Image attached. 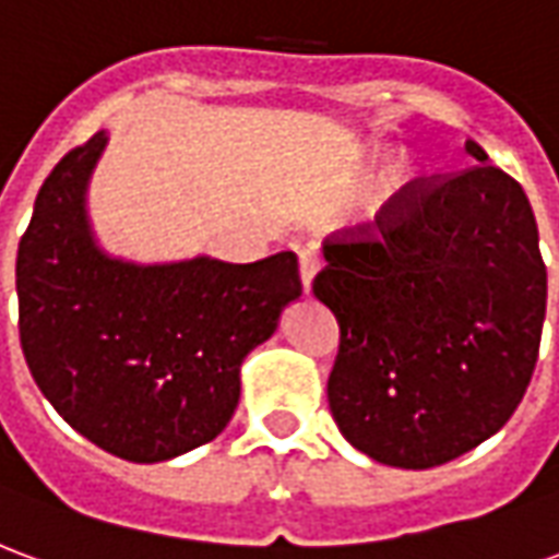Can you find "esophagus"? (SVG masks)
Listing matches in <instances>:
<instances>
[{
	"label": "esophagus",
	"instance_id": "34e87169",
	"mask_svg": "<svg viewBox=\"0 0 559 559\" xmlns=\"http://www.w3.org/2000/svg\"><path fill=\"white\" fill-rule=\"evenodd\" d=\"M317 269H320V254H317V248H302V251H299V278H302L305 293H311V281H314Z\"/></svg>",
	"mask_w": 559,
	"mask_h": 559
}]
</instances>
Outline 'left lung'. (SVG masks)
I'll list each match as a JSON object with an SVG mask.
<instances>
[{
    "label": "left lung",
    "instance_id": "1",
    "mask_svg": "<svg viewBox=\"0 0 559 559\" xmlns=\"http://www.w3.org/2000/svg\"><path fill=\"white\" fill-rule=\"evenodd\" d=\"M411 182L380 239H326L314 296L341 344L329 411L377 464L440 467L503 428L539 356L548 272L524 188L488 164Z\"/></svg>",
    "mask_w": 559,
    "mask_h": 559
}]
</instances>
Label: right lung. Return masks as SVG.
Masks as SVG:
<instances>
[{
  "mask_svg": "<svg viewBox=\"0 0 559 559\" xmlns=\"http://www.w3.org/2000/svg\"><path fill=\"white\" fill-rule=\"evenodd\" d=\"M107 143L98 131L68 152L35 197L17 248L20 344L74 431L158 464L227 428L245 356L275 335L302 281L293 251L257 263H134L104 251L86 194Z\"/></svg>",
  "mask_w": 559,
  "mask_h": 559,
  "instance_id": "right-lung-1",
  "label": "right lung"
}]
</instances>
